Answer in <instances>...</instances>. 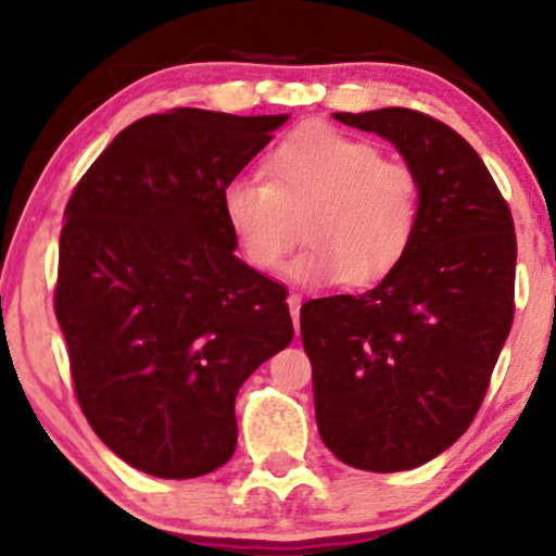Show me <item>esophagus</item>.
<instances>
[{
	"instance_id": "esophagus-1",
	"label": "esophagus",
	"mask_w": 556,
	"mask_h": 556,
	"mask_svg": "<svg viewBox=\"0 0 556 556\" xmlns=\"http://www.w3.org/2000/svg\"><path fill=\"white\" fill-rule=\"evenodd\" d=\"M300 303H303V300H300V295H295V292L287 298V305H290V314H292V324H295V334L300 329Z\"/></svg>"
}]
</instances>
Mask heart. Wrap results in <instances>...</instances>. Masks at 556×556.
Instances as JSON below:
<instances>
[{"label":"heart","instance_id":"heart-1","mask_svg":"<svg viewBox=\"0 0 556 556\" xmlns=\"http://www.w3.org/2000/svg\"><path fill=\"white\" fill-rule=\"evenodd\" d=\"M264 180L238 177L222 214L242 256L261 271L285 264L305 222L308 251L292 266L303 282L371 287L394 271L418 232V172L381 156L371 140L331 125H303L264 159Z\"/></svg>","mask_w":556,"mask_h":556}]
</instances>
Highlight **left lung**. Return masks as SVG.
Returning <instances> with one entry per match:
<instances>
[{"mask_svg": "<svg viewBox=\"0 0 556 556\" xmlns=\"http://www.w3.org/2000/svg\"><path fill=\"white\" fill-rule=\"evenodd\" d=\"M334 119L392 140L424 193L416 238L389 277L300 308L324 444L344 465L397 473L455 444L486 397L515 316V222L450 125L405 106Z\"/></svg>", "mask_w": 556, "mask_h": 556, "instance_id": "left-lung-1", "label": "left lung"}]
</instances>
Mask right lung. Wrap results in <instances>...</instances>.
<instances>
[{
	"instance_id": "obj_1",
	"label": "right lung",
	"mask_w": 556,
	"mask_h": 556,
	"mask_svg": "<svg viewBox=\"0 0 556 556\" xmlns=\"http://www.w3.org/2000/svg\"><path fill=\"white\" fill-rule=\"evenodd\" d=\"M287 114L180 106L127 125L65 208L54 314L96 437L156 478L222 468L235 394L292 342L287 287L235 256L222 190Z\"/></svg>"
}]
</instances>
